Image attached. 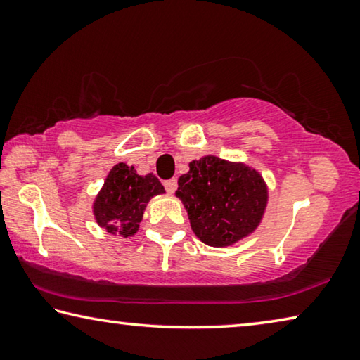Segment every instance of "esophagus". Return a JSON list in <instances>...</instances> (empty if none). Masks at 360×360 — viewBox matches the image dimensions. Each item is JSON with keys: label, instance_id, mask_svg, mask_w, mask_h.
<instances>
[{"label": "esophagus", "instance_id": "esophagus-1", "mask_svg": "<svg viewBox=\"0 0 360 360\" xmlns=\"http://www.w3.org/2000/svg\"><path fill=\"white\" fill-rule=\"evenodd\" d=\"M163 186H165L168 193H174L176 187H178V182H176V179H168V181L163 182Z\"/></svg>", "mask_w": 360, "mask_h": 360}]
</instances>
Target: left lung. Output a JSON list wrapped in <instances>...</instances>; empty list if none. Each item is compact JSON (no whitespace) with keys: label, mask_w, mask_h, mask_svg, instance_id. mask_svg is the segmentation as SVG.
I'll list each match as a JSON object with an SVG mask.
<instances>
[{"label":"left lung","mask_w":360,"mask_h":360,"mask_svg":"<svg viewBox=\"0 0 360 360\" xmlns=\"http://www.w3.org/2000/svg\"><path fill=\"white\" fill-rule=\"evenodd\" d=\"M176 197L200 241L227 248L257 230L268 205V186L259 169L245 162L205 155L188 163Z\"/></svg>","instance_id":"left-lung-1"}]
</instances>
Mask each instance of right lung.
Masks as SVG:
<instances>
[{"instance_id": "1", "label": "right lung", "mask_w": 360, "mask_h": 360, "mask_svg": "<svg viewBox=\"0 0 360 360\" xmlns=\"http://www.w3.org/2000/svg\"><path fill=\"white\" fill-rule=\"evenodd\" d=\"M162 193H165V187L154 174L141 176L135 167L120 162L108 173L94 200L95 222L109 235L131 238L139 230L149 200Z\"/></svg>"}]
</instances>
